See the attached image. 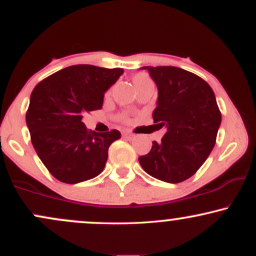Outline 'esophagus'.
<instances>
[{
  "instance_id": "esophagus-1",
  "label": "esophagus",
  "mask_w": 256,
  "mask_h": 256,
  "mask_svg": "<svg viewBox=\"0 0 256 256\" xmlns=\"http://www.w3.org/2000/svg\"><path fill=\"white\" fill-rule=\"evenodd\" d=\"M134 134H131V132L122 131V137H125V138H134Z\"/></svg>"
}]
</instances>
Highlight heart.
Masks as SVG:
<instances>
[{
    "mask_svg": "<svg viewBox=\"0 0 256 256\" xmlns=\"http://www.w3.org/2000/svg\"><path fill=\"white\" fill-rule=\"evenodd\" d=\"M146 82H150V79H149L148 76H146V74H136L134 77V86H137V85H140L142 83H146Z\"/></svg>",
    "mask_w": 256,
    "mask_h": 256,
    "instance_id": "heart-1",
    "label": "heart"
}]
</instances>
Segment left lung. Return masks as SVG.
I'll return each instance as SVG.
<instances>
[{"label": "left lung", "mask_w": 256, "mask_h": 256, "mask_svg": "<svg viewBox=\"0 0 256 256\" xmlns=\"http://www.w3.org/2000/svg\"><path fill=\"white\" fill-rule=\"evenodd\" d=\"M158 88L152 119L165 126L161 142L138 158L152 177L180 183L196 173L216 144L222 114L212 88L202 78L173 66H144Z\"/></svg>", "instance_id": "1"}]
</instances>
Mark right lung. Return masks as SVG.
Here are the masks:
<instances>
[{
  "mask_svg": "<svg viewBox=\"0 0 256 256\" xmlns=\"http://www.w3.org/2000/svg\"><path fill=\"white\" fill-rule=\"evenodd\" d=\"M122 68L74 64L46 78L34 88L26 124L34 150L58 180L77 184L104 171L108 148L120 132L89 131L82 122L88 112L101 110L104 92Z\"/></svg>",
  "mask_w": 256,
  "mask_h": 256,
  "instance_id": "obj_1",
  "label": "right lung"
}]
</instances>
